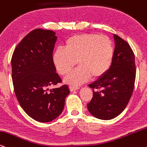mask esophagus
I'll use <instances>...</instances> for the list:
<instances>
[{
    "label": "esophagus",
    "instance_id": "34e87169",
    "mask_svg": "<svg viewBox=\"0 0 147 147\" xmlns=\"http://www.w3.org/2000/svg\"><path fill=\"white\" fill-rule=\"evenodd\" d=\"M80 89V87H74V86H69V90L71 91H74L77 90V89Z\"/></svg>",
    "mask_w": 147,
    "mask_h": 147
}]
</instances>
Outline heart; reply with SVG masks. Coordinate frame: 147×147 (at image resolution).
<instances>
[{"label":"heart","mask_w":147,"mask_h":147,"mask_svg":"<svg viewBox=\"0 0 147 147\" xmlns=\"http://www.w3.org/2000/svg\"><path fill=\"white\" fill-rule=\"evenodd\" d=\"M114 47L109 38L96 34H83L69 38L65 49L53 53V63L58 73L66 76L76 66L80 67L65 78L68 84L78 85L92 77L100 78L111 68Z\"/></svg>","instance_id":"heart-1"}]
</instances>
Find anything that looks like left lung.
<instances>
[{
  "label": "left lung",
  "mask_w": 147,
  "mask_h": 147,
  "mask_svg": "<svg viewBox=\"0 0 147 147\" xmlns=\"http://www.w3.org/2000/svg\"><path fill=\"white\" fill-rule=\"evenodd\" d=\"M111 68L89 84L93 98L87 104L89 113L100 120H111L124 111L131 97L136 80L135 56L131 47L118 35Z\"/></svg>",
  "instance_id": "8db88e82"
}]
</instances>
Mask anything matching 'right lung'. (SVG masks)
I'll return each mask as SVG.
<instances>
[{
    "instance_id": "obj_1",
    "label": "right lung",
    "mask_w": 147,
    "mask_h": 147,
    "mask_svg": "<svg viewBox=\"0 0 147 147\" xmlns=\"http://www.w3.org/2000/svg\"><path fill=\"white\" fill-rule=\"evenodd\" d=\"M57 40L51 30L36 29L19 42L11 58V77L19 104L29 117L40 122L52 121L60 115L69 94L56 72L52 56Z\"/></svg>"
}]
</instances>
